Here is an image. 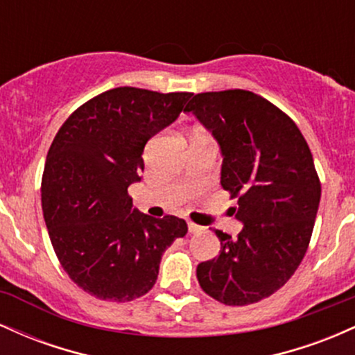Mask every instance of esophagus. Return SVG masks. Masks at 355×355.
Returning <instances> with one entry per match:
<instances>
[{"label": "esophagus", "instance_id": "1", "mask_svg": "<svg viewBox=\"0 0 355 355\" xmlns=\"http://www.w3.org/2000/svg\"><path fill=\"white\" fill-rule=\"evenodd\" d=\"M203 229L200 225H197V223H191V222H189V232L190 234H200Z\"/></svg>", "mask_w": 355, "mask_h": 355}]
</instances>
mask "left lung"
I'll return each mask as SVG.
<instances>
[{"label":"left lung","instance_id":"left-lung-1","mask_svg":"<svg viewBox=\"0 0 355 355\" xmlns=\"http://www.w3.org/2000/svg\"><path fill=\"white\" fill-rule=\"evenodd\" d=\"M185 112L217 140L220 183L243 225L237 239L215 230L220 254L198 263V284L225 305L259 302L294 275L311 242L320 202L311 148L282 110L247 89L198 93Z\"/></svg>","mask_w":355,"mask_h":355}]
</instances>
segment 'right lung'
Wrapping results in <instances>:
<instances>
[{"label":"right lung","mask_w":355,"mask_h":355,"mask_svg":"<svg viewBox=\"0 0 355 355\" xmlns=\"http://www.w3.org/2000/svg\"><path fill=\"white\" fill-rule=\"evenodd\" d=\"M191 93L120 87L68 116L48 150L43 217L61 267L96 299L130 302L157 282L164 252L187 234L183 218L133 209L146 141L177 120Z\"/></svg>","instance_id":"1"}]
</instances>
